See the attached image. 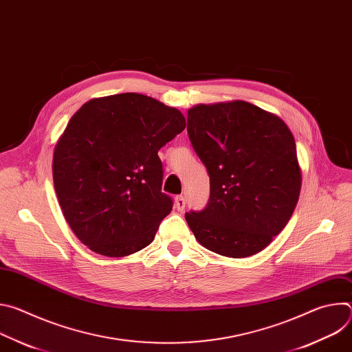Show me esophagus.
I'll return each instance as SVG.
<instances>
[{"mask_svg": "<svg viewBox=\"0 0 352 352\" xmlns=\"http://www.w3.org/2000/svg\"><path fill=\"white\" fill-rule=\"evenodd\" d=\"M185 205H186V200H185V197H184L182 195H179V196L175 197V209H177L178 212H184Z\"/></svg>", "mask_w": 352, "mask_h": 352, "instance_id": "34e87169", "label": "esophagus"}]
</instances>
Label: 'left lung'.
<instances>
[{"label": "left lung", "mask_w": 352, "mask_h": 352, "mask_svg": "<svg viewBox=\"0 0 352 352\" xmlns=\"http://www.w3.org/2000/svg\"><path fill=\"white\" fill-rule=\"evenodd\" d=\"M186 129L210 177L208 206L185 214L195 238L227 258L261 252L287 226L302 184L289 128L235 100L189 109Z\"/></svg>", "instance_id": "left-lung-1"}]
</instances>
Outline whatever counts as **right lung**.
<instances>
[{"mask_svg": "<svg viewBox=\"0 0 352 352\" xmlns=\"http://www.w3.org/2000/svg\"><path fill=\"white\" fill-rule=\"evenodd\" d=\"M184 129L179 110L139 93L91 98L72 116L53 179L67 223L93 252L122 258L155 239L173 209L157 152Z\"/></svg>", "mask_w": 352, "mask_h": 352, "instance_id": "add662e5", "label": "right lung"}]
</instances>
